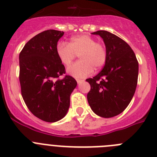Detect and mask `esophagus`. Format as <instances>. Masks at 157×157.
Masks as SVG:
<instances>
[{
    "label": "esophagus",
    "instance_id": "1",
    "mask_svg": "<svg viewBox=\"0 0 157 157\" xmlns=\"http://www.w3.org/2000/svg\"><path fill=\"white\" fill-rule=\"evenodd\" d=\"M76 81H77L78 84H81V83L82 82H84V80H82V79H76Z\"/></svg>",
    "mask_w": 157,
    "mask_h": 157
}]
</instances>
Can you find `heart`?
<instances>
[{
  "instance_id": "obj_1",
  "label": "heart",
  "mask_w": 157,
  "mask_h": 157,
  "mask_svg": "<svg viewBox=\"0 0 157 157\" xmlns=\"http://www.w3.org/2000/svg\"><path fill=\"white\" fill-rule=\"evenodd\" d=\"M56 54L60 62L67 67L78 55L79 61L70 66L67 72L76 78L90 75L94 68L99 69L105 65L107 50L102 43L97 42L95 38L86 34L72 37L70 42L61 41L56 47Z\"/></svg>"
}]
</instances>
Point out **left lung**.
<instances>
[{"label": "left lung", "mask_w": 157, "mask_h": 157, "mask_svg": "<svg viewBox=\"0 0 157 157\" xmlns=\"http://www.w3.org/2000/svg\"><path fill=\"white\" fill-rule=\"evenodd\" d=\"M92 34L103 39L107 59L100 73L86 79L91 87L87 100L95 114L104 118L114 117L125 110L134 97L138 62L132 48L118 36L106 30Z\"/></svg>", "instance_id": "left-lung-1"}]
</instances>
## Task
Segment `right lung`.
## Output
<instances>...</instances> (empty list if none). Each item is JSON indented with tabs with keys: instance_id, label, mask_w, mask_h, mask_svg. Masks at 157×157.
<instances>
[{
	"instance_id": "right-lung-1",
	"label": "right lung",
	"mask_w": 157,
	"mask_h": 157,
	"mask_svg": "<svg viewBox=\"0 0 157 157\" xmlns=\"http://www.w3.org/2000/svg\"><path fill=\"white\" fill-rule=\"evenodd\" d=\"M64 32L48 30L27 42L19 53L21 94L29 110L40 120L54 123L63 119L70 107V97L77 86L74 78L65 75V67L56 54Z\"/></svg>"
}]
</instances>
